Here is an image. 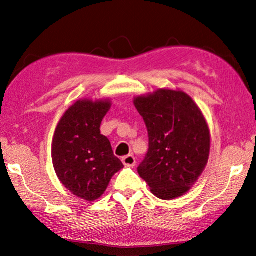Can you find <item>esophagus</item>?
<instances>
[{
    "label": "esophagus",
    "mask_w": 256,
    "mask_h": 256,
    "mask_svg": "<svg viewBox=\"0 0 256 256\" xmlns=\"http://www.w3.org/2000/svg\"><path fill=\"white\" fill-rule=\"evenodd\" d=\"M122 162L128 167H133L136 164V158H134L133 154H128L122 158Z\"/></svg>",
    "instance_id": "esophagus-1"
}]
</instances>
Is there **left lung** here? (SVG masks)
<instances>
[{"instance_id": "obj_1", "label": "left lung", "mask_w": 256, "mask_h": 256, "mask_svg": "<svg viewBox=\"0 0 256 256\" xmlns=\"http://www.w3.org/2000/svg\"><path fill=\"white\" fill-rule=\"evenodd\" d=\"M134 106L146 123L149 149L138 172L162 200L182 196L202 174L209 159L210 131L188 94L159 89L136 97Z\"/></svg>"}]
</instances>
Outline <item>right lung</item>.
Here are the masks:
<instances>
[{"mask_svg": "<svg viewBox=\"0 0 256 256\" xmlns=\"http://www.w3.org/2000/svg\"><path fill=\"white\" fill-rule=\"evenodd\" d=\"M110 102L78 100L56 126L52 158L58 180L78 198L94 201L105 192L115 172L124 167L100 124Z\"/></svg>", "mask_w": 256, "mask_h": 256, "instance_id": "obj_1", "label": "right lung"}]
</instances>
